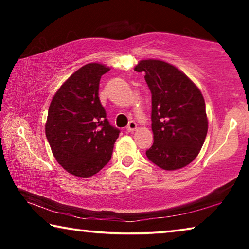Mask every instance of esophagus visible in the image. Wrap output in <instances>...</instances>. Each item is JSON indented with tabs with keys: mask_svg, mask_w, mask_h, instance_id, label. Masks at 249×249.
I'll return each instance as SVG.
<instances>
[{
	"mask_svg": "<svg viewBox=\"0 0 249 249\" xmlns=\"http://www.w3.org/2000/svg\"><path fill=\"white\" fill-rule=\"evenodd\" d=\"M136 127H137V124L135 123L134 121H129L127 124V127H126V130H127V132H133V130L136 129Z\"/></svg>",
	"mask_w": 249,
	"mask_h": 249,
	"instance_id": "obj_1",
	"label": "esophagus"
}]
</instances>
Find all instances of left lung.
<instances>
[{
  "label": "left lung",
  "mask_w": 249,
  "mask_h": 249,
  "mask_svg": "<svg viewBox=\"0 0 249 249\" xmlns=\"http://www.w3.org/2000/svg\"><path fill=\"white\" fill-rule=\"evenodd\" d=\"M135 70L145 72L151 92L154 144L146 156L163 170L185 167L200 153L208 133L203 95L182 71L168 62L142 60Z\"/></svg>",
  "instance_id": "1"
}]
</instances>
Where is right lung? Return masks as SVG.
<instances>
[{
	"label": "right lung",
	"instance_id": "obj_1",
	"mask_svg": "<svg viewBox=\"0 0 249 249\" xmlns=\"http://www.w3.org/2000/svg\"><path fill=\"white\" fill-rule=\"evenodd\" d=\"M109 70L83 66L59 88L49 105L45 130L54 158L66 171L88 178L111 159L120 129L109 124L100 102V79Z\"/></svg>",
	"mask_w": 249,
	"mask_h": 249
}]
</instances>
